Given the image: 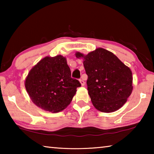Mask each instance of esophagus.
<instances>
[{"mask_svg": "<svg viewBox=\"0 0 154 154\" xmlns=\"http://www.w3.org/2000/svg\"><path fill=\"white\" fill-rule=\"evenodd\" d=\"M79 82H80L81 85H82V86H84V85H85V82H84V81H83V79H80V80H79Z\"/></svg>", "mask_w": 154, "mask_h": 154, "instance_id": "obj_1", "label": "esophagus"}]
</instances>
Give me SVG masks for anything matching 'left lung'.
Segmentation results:
<instances>
[{"instance_id":"8db88e82","label":"left lung","mask_w":154,"mask_h":154,"mask_svg":"<svg viewBox=\"0 0 154 154\" xmlns=\"http://www.w3.org/2000/svg\"><path fill=\"white\" fill-rule=\"evenodd\" d=\"M75 56L83 59L88 94L94 106L104 113L120 109L133 89L130 68L112 52L101 48L87 55L76 52Z\"/></svg>"}]
</instances>
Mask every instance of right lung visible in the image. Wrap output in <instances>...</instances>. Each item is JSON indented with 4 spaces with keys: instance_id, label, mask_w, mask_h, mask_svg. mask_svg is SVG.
<instances>
[{
    "instance_id": "1",
    "label": "right lung",
    "mask_w": 154,
    "mask_h": 154,
    "mask_svg": "<svg viewBox=\"0 0 154 154\" xmlns=\"http://www.w3.org/2000/svg\"><path fill=\"white\" fill-rule=\"evenodd\" d=\"M32 103L46 111L58 113L67 107L81 83L71 78L66 58L46 56L35 65L25 80Z\"/></svg>"
}]
</instances>
